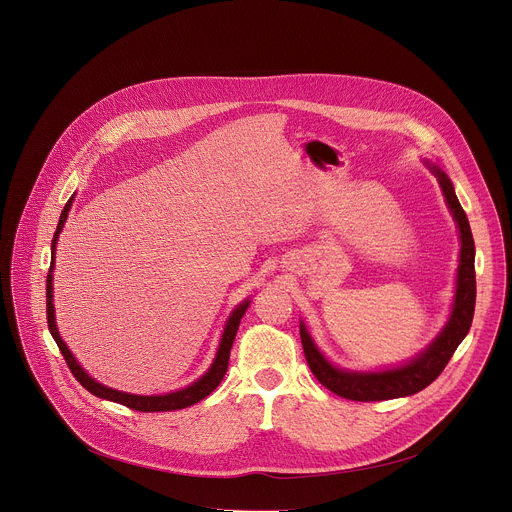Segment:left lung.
Returning a JSON list of instances; mask_svg holds the SVG:
<instances>
[{
	"instance_id": "8db88e82",
	"label": "left lung",
	"mask_w": 512,
	"mask_h": 512,
	"mask_svg": "<svg viewBox=\"0 0 512 512\" xmlns=\"http://www.w3.org/2000/svg\"><path fill=\"white\" fill-rule=\"evenodd\" d=\"M431 171L439 179V185L443 189L445 201L453 213V219L457 221L459 235H461V255H459V271H457V291L453 301V311L443 327V331L437 335V339L413 361L393 367L387 371H345L335 365H331L323 353L317 349L315 341L311 339L305 323L301 321V343L305 351V359L317 377V381L329 389L331 393L351 399V401H387L397 397H409L425 387H429L447 367L453 353L461 345V341L467 337L473 315H475V299H477V279H475V241L471 233V225L467 219V213L463 211L455 187L445 171H441L437 165L429 163Z\"/></svg>"
}]
</instances>
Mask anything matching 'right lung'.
Returning <instances> with one entry per match:
<instances>
[{"label": "right lung", "instance_id": "1", "mask_svg": "<svg viewBox=\"0 0 512 512\" xmlns=\"http://www.w3.org/2000/svg\"><path fill=\"white\" fill-rule=\"evenodd\" d=\"M71 201L73 197L65 203L63 211H61V217H59V223H57V231L53 235V241H51V265H49V273H47V285H45V297H47V327H49V333L51 337L55 339L69 371L73 373V377L81 383L83 389H87L91 395L99 397V399H107V401H113V403H119V405H125L133 411H143V413H157V411H177V409H185V407H191L195 403H199L201 399H205L207 395H211L219 383L223 381L225 373H227V365H229V355H231V347H233V341H235V335H237V329H239V323L249 307V299H245L241 305H237L233 309V313L229 315L227 323H225V329H223V335H221V343H219V349H217V355L211 363V367L207 369V373L197 379L195 383H191L189 387L181 389V391H175V393H167V395H153V397H145V395H129V393H123V391H115V389H109L101 383H97L95 379H91L83 369L81 365L75 361V357L71 355V351L67 349V345L61 341L59 337V331H57V325H55V311H53V263H55V245H57V237L65 225V219H67V211L71 207Z\"/></svg>", "mask_w": 512, "mask_h": 512}]
</instances>
